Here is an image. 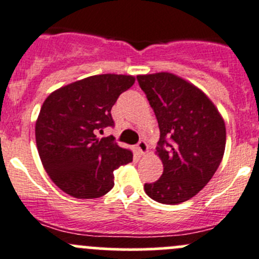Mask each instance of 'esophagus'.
<instances>
[{"mask_svg":"<svg viewBox=\"0 0 259 259\" xmlns=\"http://www.w3.org/2000/svg\"><path fill=\"white\" fill-rule=\"evenodd\" d=\"M137 150L139 152L140 155H144L148 153V144L144 142V140H140L137 144Z\"/></svg>","mask_w":259,"mask_h":259,"instance_id":"obj_1","label":"esophagus"}]
</instances>
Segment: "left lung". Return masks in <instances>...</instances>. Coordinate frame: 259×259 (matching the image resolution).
Listing matches in <instances>:
<instances>
[{"label": "left lung", "mask_w": 259, "mask_h": 259, "mask_svg": "<svg viewBox=\"0 0 259 259\" xmlns=\"http://www.w3.org/2000/svg\"><path fill=\"white\" fill-rule=\"evenodd\" d=\"M158 120L159 180L145 183V193L160 204L176 205L199 193L223 159L227 132L211 100L196 86L167 72L138 76Z\"/></svg>", "instance_id": "obj_1"}]
</instances>
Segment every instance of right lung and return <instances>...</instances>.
Wrapping results in <instances>:
<instances>
[{
	"label": "right lung",
	"mask_w": 259,
	"mask_h": 259,
	"mask_svg": "<svg viewBox=\"0 0 259 259\" xmlns=\"http://www.w3.org/2000/svg\"><path fill=\"white\" fill-rule=\"evenodd\" d=\"M133 76L99 74L52 92L35 124L40 159L53 182L76 199H97L114 187V170L133 160L114 137L96 133L114 126L111 109L134 84Z\"/></svg>",
	"instance_id": "obj_1"
}]
</instances>
